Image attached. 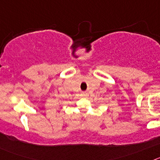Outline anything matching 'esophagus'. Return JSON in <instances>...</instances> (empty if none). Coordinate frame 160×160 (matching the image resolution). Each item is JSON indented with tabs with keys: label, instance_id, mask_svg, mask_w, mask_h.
<instances>
[{
	"label": "esophagus",
	"instance_id": "esophagus-1",
	"mask_svg": "<svg viewBox=\"0 0 160 160\" xmlns=\"http://www.w3.org/2000/svg\"><path fill=\"white\" fill-rule=\"evenodd\" d=\"M82 97H86V96H87V93H82Z\"/></svg>",
	"mask_w": 160,
	"mask_h": 160
}]
</instances>
